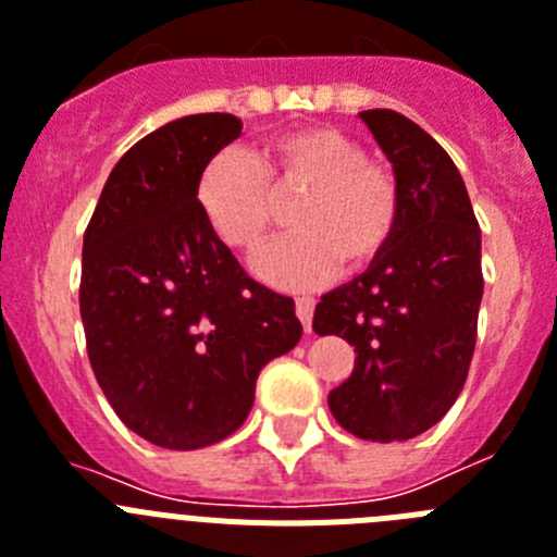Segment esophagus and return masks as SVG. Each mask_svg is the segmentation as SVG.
Here are the masks:
<instances>
[{
    "label": "esophagus",
    "mask_w": 557,
    "mask_h": 557,
    "mask_svg": "<svg viewBox=\"0 0 557 557\" xmlns=\"http://www.w3.org/2000/svg\"><path fill=\"white\" fill-rule=\"evenodd\" d=\"M295 314H298V321L304 323V329H312V314H314V298H307V295H301V298H295Z\"/></svg>",
    "instance_id": "1"
}]
</instances>
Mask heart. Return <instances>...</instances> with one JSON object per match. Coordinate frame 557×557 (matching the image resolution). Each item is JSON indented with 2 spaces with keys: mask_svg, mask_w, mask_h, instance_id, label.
Instances as JSON below:
<instances>
[{
  "mask_svg": "<svg viewBox=\"0 0 557 557\" xmlns=\"http://www.w3.org/2000/svg\"><path fill=\"white\" fill-rule=\"evenodd\" d=\"M198 209L225 248L253 253L289 203L293 236L256 259L275 287H321L337 270L359 273L382 259L401 223V184L385 161L332 125L273 133L248 152L220 150L195 186Z\"/></svg>",
  "mask_w": 557,
  "mask_h": 557,
  "instance_id": "1",
  "label": "heart"
}]
</instances>
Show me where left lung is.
<instances>
[{"label": "left lung", "instance_id": "left-lung-1", "mask_svg": "<svg viewBox=\"0 0 557 557\" xmlns=\"http://www.w3.org/2000/svg\"><path fill=\"white\" fill-rule=\"evenodd\" d=\"M401 184L391 248L314 307L312 329L354 346L329 393L337 424L362 441H410L449 412L469 376L482 301L480 223L449 152L387 108L359 113Z\"/></svg>", "mask_w": 557, "mask_h": 557}]
</instances>
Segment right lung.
Returning a JSON list of instances; mask_svg holds the SVG:
<instances>
[{"label": "right lung", "mask_w": 557, "mask_h": 557, "mask_svg": "<svg viewBox=\"0 0 557 557\" xmlns=\"http://www.w3.org/2000/svg\"><path fill=\"white\" fill-rule=\"evenodd\" d=\"M231 113L152 131L108 175L83 236L88 362L122 424L164 449H203L243 426L256 379L301 339L295 304L253 282L198 209Z\"/></svg>", "instance_id": "right-lung-1"}]
</instances>
